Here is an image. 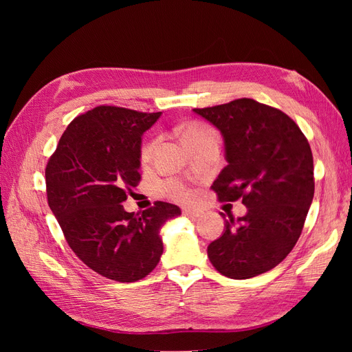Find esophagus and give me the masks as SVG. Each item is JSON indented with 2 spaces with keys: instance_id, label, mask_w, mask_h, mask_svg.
<instances>
[{
  "instance_id": "1",
  "label": "esophagus",
  "mask_w": 352,
  "mask_h": 352,
  "mask_svg": "<svg viewBox=\"0 0 352 352\" xmlns=\"http://www.w3.org/2000/svg\"><path fill=\"white\" fill-rule=\"evenodd\" d=\"M184 214L188 217H201L202 211L197 210V208H190V207H185L184 208Z\"/></svg>"
}]
</instances>
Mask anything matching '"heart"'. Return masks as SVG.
Listing matches in <instances>:
<instances>
[{
  "label": "heart",
  "mask_w": 352,
  "mask_h": 352,
  "mask_svg": "<svg viewBox=\"0 0 352 352\" xmlns=\"http://www.w3.org/2000/svg\"><path fill=\"white\" fill-rule=\"evenodd\" d=\"M204 132H211V131L207 129V127H204V126H201V124H189L186 129L184 131L182 138L185 140V138H188V136H192V135H197V133H204ZM154 150H155V142L148 144L144 148V151H142V160H144V162H146V160L151 158ZM166 190H167L170 195L177 198V199H190V198H194L192 190L186 189L182 184H179V182H168L167 186H166Z\"/></svg>",
  "instance_id": "obj_1"
}]
</instances>
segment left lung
<instances>
[{"mask_svg":"<svg viewBox=\"0 0 352 352\" xmlns=\"http://www.w3.org/2000/svg\"><path fill=\"white\" fill-rule=\"evenodd\" d=\"M194 113L217 127L225 141L228 166L212 190L219 201L242 198L247 207L236 223L225 219L221 236L208 245V258L230 279L269 272L295 247L313 202L310 144L289 116L251 98Z\"/></svg>","mask_w":352,"mask_h":352,"instance_id":"left-lung-1","label":"left lung"}]
</instances>
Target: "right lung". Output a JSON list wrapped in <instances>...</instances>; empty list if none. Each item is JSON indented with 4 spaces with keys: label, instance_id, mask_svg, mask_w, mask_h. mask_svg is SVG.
<instances>
[{
    "label": "right lung",
    "instance_id": "add662e5",
    "mask_svg": "<svg viewBox=\"0 0 352 352\" xmlns=\"http://www.w3.org/2000/svg\"><path fill=\"white\" fill-rule=\"evenodd\" d=\"M162 113L100 105L76 117L45 168L52 214L73 252L116 282L150 274L163 254L160 232L180 208L157 201L142 214L122 202L141 180L142 135Z\"/></svg>",
    "mask_w": 352,
    "mask_h": 352
}]
</instances>
